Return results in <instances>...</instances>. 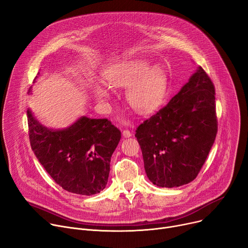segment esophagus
<instances>
[{"label":"esophagus","mask_w":248,"mask_h":248,"mask_svg":"<svg viewBox=\"0 0 248 248\" xmlns=\"http://www.w3.org/2000/svg\"><path fill=\"white\" fill-rule=\"evenodd\" d=\"M131 136H133V134H131L128 129H124V130L123 131V137H124V138H129V137H131Z\"/></svg>","instance_id":"obj_1"}]
</instances>
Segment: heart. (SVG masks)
<instances>
[{
    "label": "heart",
    "instance_id": "b5f03b06",
    "mask_svg": "<svg viewBox=\"0 0 248 248\" xmlns=\"http://www.w3.org/2000/svg\"><path fill=\"white\" fill-rule=\"evenodd\" d=\"M105 79L111 88L128 87L127 103L139 113L154 111L160 105L168 86L164 71L145 60H130L115 65L106 72ZM93 91L103 103L110 98V91L105 85L94 84Z\"/></svg>",
    "mask_w": 248,
    "mask_h": 248
}]
</instances>
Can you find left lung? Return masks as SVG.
I'll list each match as a JSON object with an SVG mask.
<instances>
[{
    "instance_id": "obj_1",
    "label": "left lung",
    "mask_w": 248,
    "mask_h": 248,
    "mask_svg": "<svg viewBox=\"0 0 248 248\" xmlns=\"http://www.w3.org/2000/svg\"><path fill=\"white\" fill-rule=\"evenodd\" d=\"M216 90L202 67L169 104L136 130L145 173L155 186L176 187L201 171L217 133Z\"/></svg>"
}]
</instances>
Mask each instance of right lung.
<instances>
[{
    "instance_id": "1",
    "label": "right lung",
    "mask_w": 248,
    "mask_h": 248,
    "mask_svg": "<svg viewBox=\"0 0 248 248\" xmlns=\"http://www.w3.org/2000/svg\"><path fill=\"white\" fill-rule=\"evenodd\" d=\"M27 115L31 150L60 186L81 195L106 187L110 157L122 137L118 127L108 119L81 117L67 128L52 129L41 124L31 109Z\"/></svg>"
}]
</instances>
